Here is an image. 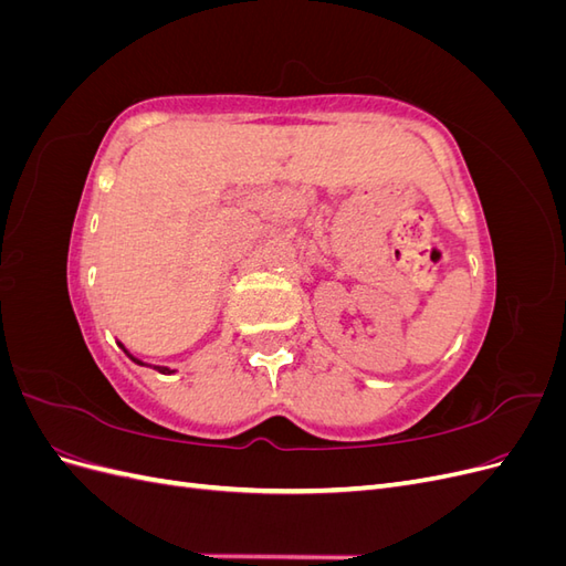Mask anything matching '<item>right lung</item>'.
<instances>
[{"label":"right lung","instance_id":"obj_1","mask_svg":"<svg viewBox=\"0 0 566 566\" xmlns=\"http://www.w3.org/2000/svg\"><path fill=\"white\" fill-rule=\"evenodd\" d=\"M117 345H119V342H117ZM119 347H123V345H119ZM123 352H125V354H127V356H129V358H132V361H134V364H139V366H146V364H144V361H139V358H136V356H132V354H129V352H127V349H125V347H123ZM153 368H156V370H158V373H175V370H169V368H167V366H153Z\"/></svg>","mask_w":566,"mask_h":566}]
</instances>
